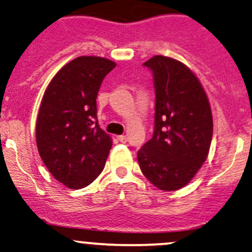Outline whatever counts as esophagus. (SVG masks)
Instances as JSON below:
<instances>
[{
  "mask_svg": "<svg viewBox=\"0 0 252 252\" xmlns=\"http://www.w3.org/2000/svg\"><path fill=\"white\" fill-rule=\"evenodd\" d=\"M117 139H118V141L123 142V144H126V142L128 141V137H126V135H119V136H117Z\"/></svg>",
  "mask_w": 252,
  "mask_h": 252,
  "instance_id": "esophagus-1",
  "label": "esophagus"
}]
</instances>
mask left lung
<instances>
[{
  "label": "left lung",
  "instance_id": "left-lung-1",
  "mask_svg": "<svg viewBox=\"0 0 252 252\" xmlns=\"http://www.w3.org/2000/svg\"><path fill=\"white\" fill-rule=\"evenodd\" d=\"M153 73L155 131L137 152L140 169L161 190L186 186L206 160L213 139V113L197 76L173 58L144 63Z\"/></svg>",
  "mask_w": 252,
  "mask_h": 252
}]
</instances>
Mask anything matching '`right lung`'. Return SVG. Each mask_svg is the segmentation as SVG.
<instances>
[{
  "label": "right lung",
  "mask_w": 252,
  "mask_h": 252,
  "mask_svg": "<svg viewBox=\"0 0 252 252\" xmlns=\"http://www.w3.org/2000/svg\"><path fill=\"white\" fill-rule=\"evenodd\" d=\"M115 67L105 58H76L58 71L42 97L37 148L49 173L67 189H84L105 166L112 140L97 124L96 96Z\"/></svg>",
  "instance_id": "add662e5"
}]
</instances>
